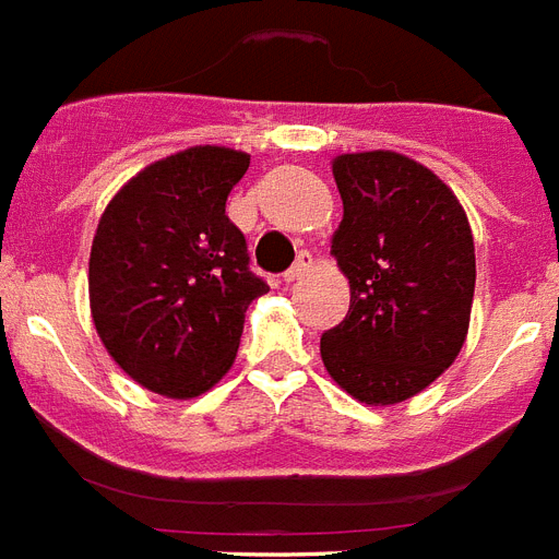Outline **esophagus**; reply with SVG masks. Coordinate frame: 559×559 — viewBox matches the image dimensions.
<instances>
[{
    "mask_svg": "<svg viewBox=\"0 0 559 559\" xmlns=\"http://www.w3.org/2000/svg\"><path fill=\"white\" fill-rule=\"evenodd\" d=\"M308 269H311V253L302 251L297 257V262H294V265H290V269L283 274V283H294V280H299V276L306 274Z\"/></svg>",
    "mask_w": 559,
    "mask_h": 559,
    "instance_id": "1",
    "label": "esophagus"
}]
</instances>
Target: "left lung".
<instances>
[{
	"label": "left lung",
	"instance_id": "left-lung-1",
	"mask_svg": "<svg viewBox=\"0 0 559 559\" xmlns=\"http://www.w3.org/2000/svg\"><path fill=\"white\" fill-rule=\"evenodd\" d=\"M334 179L343 223L331 253L352 283V306L322 334V362L359 403H403L465 343L477 280L472 228L451 188L403 154L336 156Z\"/></svg>",
	"mask_w": 559,
	"mask_h": 559
}]
</instances>
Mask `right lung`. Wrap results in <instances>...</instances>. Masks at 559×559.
I'll return each mask as SVG.
<instances>
[{
    "label": "right lung",
    "mask_w": 559,
    "mask_h": 559,
    "mask_svg": "<svg viewBox=\"0 0 559 559\" xmlns=\"http://www.w3.org/2000/svg\"><path fill=\"white\" fill-rule=\"evenodd\" d=\"M251 156L200 145L147 165L105 207L91 311L108 354L165 396H197L237 357L246 308L269 283L225 214Z\"/></svg>",
    "instance_id": "obj_1"
}]
</instances>
